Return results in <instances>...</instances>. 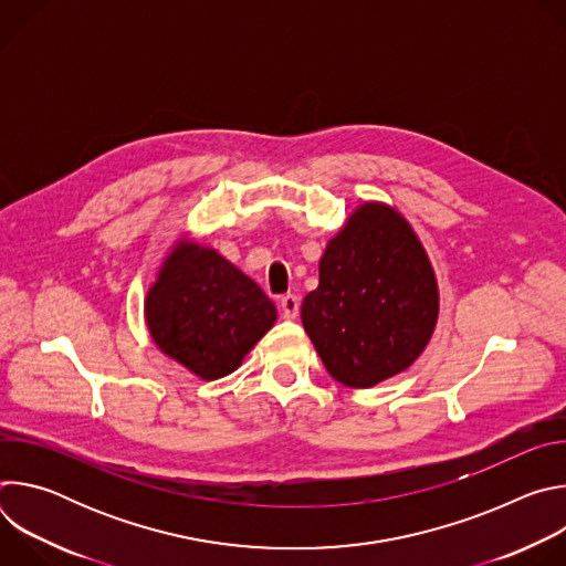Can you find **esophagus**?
<instances>
[{
  "label": "esophagus",
  "mask_w": 566,
  "mask_h": 566,
  "mask_svg": "<svg viewBox=\"0 0 566 566\" xmlns=\"http://www.w3.org/2000/svg\"><path fill=\"white\" fill-rule=\"evenodd\" d=\"M280 308H282V315H284L286 319L297 317V313H300V297H297V295H293V293L282 295V300H280Z\"/></svg>",
  "instance_id": "34e87169"
}]
</instances>
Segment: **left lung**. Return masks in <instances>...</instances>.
I'll return each instance as SVG.
<instances>
[{
    "label": "left lung",
    "mask_w": 566,
    "mask_h": 566,
    "mask_svg": "<svg viewBox=\"0 0 566 566\" xmlns=\"http://www.w3.org/2000/svg\"><path fill=\"white\" fill-rule=\"evenodd\" d=\"M439 284L412 223L382 201L360 203L319 258L302 325L334 380L367 389L402 374L428 347Z\"/></svg>",
    "instance_id": "1"
}]
</instances>
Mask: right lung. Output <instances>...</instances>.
I'll return each mask as SVG.
<instances>
[{
	"label": "right lung",
	"instance_id": "right-lung-1",
	"mask_svg": "<svg viewBox=\"0 0 566 566\" xmlns=\"http://www.w3.org/2000/svg\"><path fill=\"white\" fill-rule=\"evenodd\" d=\"M154 345L201 380L232 374L275 325L266 293L217 249L181 234L145 293Z\"/></svg>",
	"mask_w": 566,
	"mask_h": 566
}]
</instances>
